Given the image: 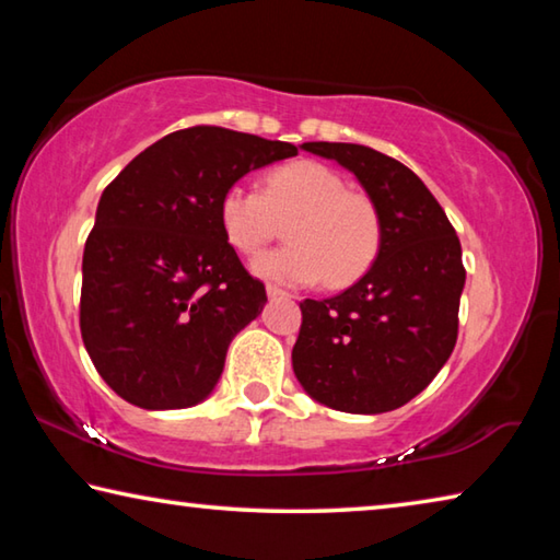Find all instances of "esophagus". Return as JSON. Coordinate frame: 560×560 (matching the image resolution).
<instances>
[{
    "mask_svg": "<svg viewBox=\"0 0 560 560\" xmlns=\"http://www.w3.org/2000/svg\"><path fill=\"white\" fill-rule=\"evenodd\" d=\"M267 293H269V299H291V293L277 287V283H267Z\"/></svg>",
    "mask_w": 560,
    "mask_h": 560,
    "instance_id": "obj_1",
    "label": "esophagus"
}]
</instances>
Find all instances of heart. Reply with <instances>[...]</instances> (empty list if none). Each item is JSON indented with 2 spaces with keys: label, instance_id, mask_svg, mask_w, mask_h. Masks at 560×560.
<instances>
[{
  "label": "heart",
  "instance_id": "heart-1",
  "mask_svg": "<svg viewBox=\"0 0 560 560\" xmlns=\"http://www.w3.org/2000/svg\"><path fill=\"white\" fill-rule=\"evenodd\" d=\"M287 225L289 246L254 261L261 277L287 283L326 281L343 289L373 267L383 246L381 210L371 195L348 189L346 177L314 160L273 167L261 192L244 185L224 189L220 224L226 242L257 254Z\"/></svg>",
  "mask_w": 560,
  "mask_h": 560
}]
</instances>
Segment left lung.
<instances>
[{"label": "left lung", "mask_w": 560, "mask_h": 560, "mask_svg": "<svg viewBox=\"0 0 560 560\" xmlns=\"http://www.w3.org/2000/svg\"><path fill=\"white\" fill-rule=\"evenodd\" d=\"M358 177L381 210L383 246L363 279L338 296L301 301L293 373L314 400L377 415L410 402L457 343L462 244L410 167L355 143H303Z\"/></svg>", "instance_id": "obj_1"}]
</instances>
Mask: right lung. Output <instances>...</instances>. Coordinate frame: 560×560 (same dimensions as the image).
I'll return each mask as SVG.
<instances>
[{"label":"right lung","mask_w":560,"mask_h":560,"mask_svg":"<svg viewBox=\"0 0 560 560\" xmlns=\"http://www.w3.org/2000/svg\"><path fill=\"white\" fill-rule=\"evenodd\" d=\"M299 148L217 126L175 130L103 189L83 249L81 336L98 375L143 410L212 393L232 338L267 289L226 242L220 200Z\"/></svg>","instance_id":"add662e5"}]
</instances>
